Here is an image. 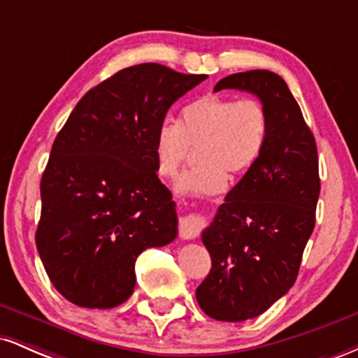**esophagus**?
<instances>
[{"mask_svg":"<svg viewBox=\"0 0 358 358\" xmlns=\"http://www.w3.org/2000/svg\"><path fill=\"white\" fill-rule=\"evenodd\" d=\"M203 219L200 215H196V213H188V215H185L182 220H180V236H182V239L185 241H192V239H196V237L200 236V232H202L203 229Z\"/></svg>","mask_w":358,"mask_h":358,"instance_id":"esophagus-1","label":"esophagus"}]
</instances>
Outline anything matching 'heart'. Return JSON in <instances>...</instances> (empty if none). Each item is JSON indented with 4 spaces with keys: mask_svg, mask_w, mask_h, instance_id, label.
<instances>
[{
    "mask_svg": "<svg viewBox=\"0 0 358 358\" xmlns=\"http://www.w3.org/2000/svg\"><path fill=\"white\" fill-rule=\"evenodd\" d=\"M269 114L257 99L205 96L190 102L178 124L163 122L155 136L158 173L175 178L199 148V162L182 175L176 192L182 195H217L227 188L229 175L249 171L264 150Z\"/></svg>",
    "mask_w": 358,
    "mask_h": 358,
    "instance_id": "heart-1",
    "label": "heart"
}]
</instances>
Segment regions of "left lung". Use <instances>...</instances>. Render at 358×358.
<instances>
[{
	"instance_id": "8db88e82",
	"label": "left lung",
	"mask_w": 358,
	"mask_h": 358,
	"mask_svg": "<svg viewBox=\"0 0 358 358\" xmlns=\"http://www.w3.org/2000/svg\"><path fill=\"white\" fill-rule=\"evenodd\" d=\"M222 89L257 96L268 109L269 134L257 162L202 232L212 269L195 296L210 318L244 322L264 313L296 281L315 229L318 151L296 99L278 73H232L213 87Z\"/></svg>"
}]
</instances>
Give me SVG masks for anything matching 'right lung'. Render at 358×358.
Instances as JSON below:
<instances>
[{
	"label": "right lung",
	"instance_id": "right-lung-1",
	"mask_svg": "<svg viewBox=\"0 0 358 358\" xmlns=\"http://www.w3.org/2000/svg\"><path fill=\"white\" fill-rule=\"evenodd\" d=\"M205 79L151 62L122 69L90 89L57 134L35 241L52 285L73 305L124 303L139 254L178 234L155 136L171 104Z\"/></svg>",
	"mask_w": 358,
	"mask_h": 358
}]
</instances>
